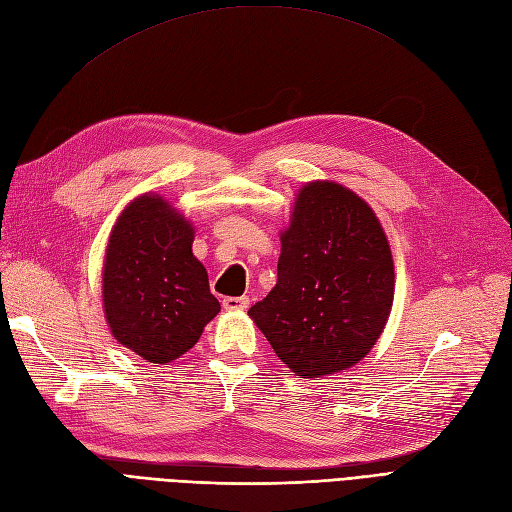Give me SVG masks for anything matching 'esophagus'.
<instances>
[{"mask_svg":"<svg viewBox=\"0 0 512 512\" xmlns=\"http://www.w3.org/2000/svg\"><path fill=\"white\" fill-rule=\"evenodd\" d=\"M222 305H224V309H228V312H237V309L250 307V299L247 297H224Z\"/></svg>","mask_w":512,"mask_h":512,"instance_id":"34e87169","label":"esophagus"}]
</instances>
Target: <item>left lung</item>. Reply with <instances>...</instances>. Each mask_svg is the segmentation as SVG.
I'll return each mask as SVG.
<instances>
[{
  "mask_svg": "<svg viewBox=\"0 0 512 512\" xmlns=\"http://www.w3.org/2000/svg\"><path fill=\"white\" fill-rule=\"evenodd\" d=\"M393 290L391 247L374 211L342 185L314 181L282 232L277 284L247 314L294 374L318 378L371 350Z\"/></svg>",
  "mask_w": 512,
  "mask_h": 512,
  "instance_id": "1",
  "label": "left lung"
}]
</instances>
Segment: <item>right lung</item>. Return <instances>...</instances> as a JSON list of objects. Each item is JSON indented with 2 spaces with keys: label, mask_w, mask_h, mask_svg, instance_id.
Here are the masks:
<instances>
[{
  "label": "right lung",
  "mask_w": 512,
  "mask_h": 512,
  "mask_svg": "<svg viewBox=\"0 0 512 512\" xmlns=\"http://www.w3.org/2000/svg\"><path fill=\"white\" fill-rule=\"evenodd\" d=\"M192 241V226L149 194L121 213L108 241L102 275L108 327L149 363L164 365L188 352L220 312Z\"/></svg>",
  "instance_id": "obj_1"
}]
</instances>
